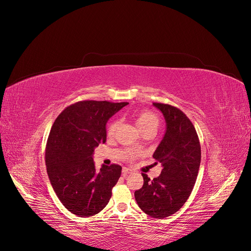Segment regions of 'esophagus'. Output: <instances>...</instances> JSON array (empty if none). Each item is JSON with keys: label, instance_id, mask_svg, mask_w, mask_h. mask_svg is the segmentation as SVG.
Returning <instances> with one entry per match:
<instances>
[{"label": "esophagus", "instance_id": "obj_1", "mask_svg": "<svg viewBox=\"0 0 251 251\" xmlns=\"http://www.w3.org/2000/svg\"><path fill=\"white\" fill-rule=\"evenodd\" d=\"M131 172H132L131 170H128V169H126V168H124V169H123V176H124V177H126L127 175L130 174Z\"/></svg>", "mask_w": 251, "mask_h": 251}]
</instances>
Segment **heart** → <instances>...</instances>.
<instances>
[{
    "mask_svg": "<svg viewBox=\"0 0 251 251\" xmlns=\"http://www.w3.org/2000/svg\"><path fill=\"white\" fill-rule=\"evenodd\" d=\"M134 121L136 126L139 128V130L142 133H146L148 131H153L156 132V130L159 126V124H160V120H159V117L156 115L155 113L149 110H142L137 112L134 115ZM118 127V121L117 119H113L111 123L107 126V134L108 136H113L115 134L116 130ZM137 156L136 153H131L128 154V158L133 159Z\"/></svg>",
    "mask_w": 251,
    "mask_h": 251,
    "instance_id": "1",
    "label": "heart"
}]
</instances>
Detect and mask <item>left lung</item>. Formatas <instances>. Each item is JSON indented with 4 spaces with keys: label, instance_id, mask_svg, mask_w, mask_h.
Returning a JSON list of instances; mask_svg holds the SVG:
<instances>
[{
    "label": "left lung",
    "instance_id": "8db88e82",
    "mask_svg": "<svg viewBox=\"0 0 251 251\" xmlns=\"http://www.w3.org/2000/svg\"><path fill=\"white\" fill-rule=\"evenodd\" d=\"M163 114L166 132L153 157L162 164L160 176L151 180L142 174L143 185L135 192L138 206L147 215L163 219L183 206L191 196L201 161V146L192 121L180 109L153 102Z\"/></svg>",
    "mask_w": 251,
    "mask_h": 251
}]
</instances>
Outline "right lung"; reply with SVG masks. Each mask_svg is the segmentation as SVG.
<instances>
[{"instance_id": "1", "label": "right lung", "mask_w": 251, "mask_h": 251, "mask_svg": "<svg viewBox=\"0 0 251 251\" xmlns=\"http://www.w3.org/2000/svg\"><path fill=\"white\" fill-rule=\"evenodd\" d=\"M127 102L82 100L67 107L53 124L46 144L47 173L64 206L78 217L101 211L121 175L118 164L93 161L94 149L107 139L105 125Z\"/></svg>"}]
</instances>
